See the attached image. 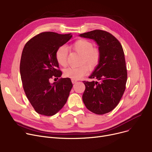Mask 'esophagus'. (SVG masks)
<instances>
[{
	"label": "esophagus",
	"mask_w": 152,
	"mask_h": 152,
	"mask_svg": "<svg viewBox=\"0 0 152 152\" xmlns=\"http://www.w3.org/2000/svg\"><path fill=\"white\" fill-rule=\"evenodd\" d=\"M71 81H72V83H73V84H75V83H77V81L75 80V79H71Z\"/></svg>",
	"instance_id": "obj_1"
}]
</instances>
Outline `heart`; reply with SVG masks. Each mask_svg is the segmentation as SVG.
Here are the masks:
<instances>
[{"mask_svg":"<svg viewBox=\"0 0 152 152\" xmlns=\"http://www.w3.org/2000/svg\"><path fill=\"white\" fill-rule=\"evenodd\" d=\"M75 51L81 55V63L86 64L91 69L96 68L100 60V52L97 48L94 47L92 42L87 39L77 40L71 45ZM68 50L65 45L60 46L55 53V58L59 65L66 66ZM88 73V68L83 65L77 67H69L64 70V76L72 79H79Z\"/></svg>","mask_w":152,"mask_h":152,"instance_id":"1","label":"heart"}]
</instances>
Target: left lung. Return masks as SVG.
Segmentation results:
<instances>
[{"label":"left lung","instance_id":"left-lung-1","mask_svg":"<svg viewBox=\"0 0 152 152\" xmlns=\"http://www.w3.org/2000/svg\"><path fill=\"white\" fill-rule=\"evenodd\" d=\"M79 36L94 39L100 52L99 65L89 77L97 81H83L86 86L83 102L94 113H107L118 105L126 89L127 73L123 47L105 31L95 29Z\"/></svg>","mask_w":152,"mask_h":152}]
</instances>
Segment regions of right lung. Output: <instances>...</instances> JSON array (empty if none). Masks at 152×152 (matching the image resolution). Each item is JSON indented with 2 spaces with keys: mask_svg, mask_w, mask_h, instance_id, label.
<instances>
[{
  "mask_svg": "<svg viewBox=\"0 0 152 152\" xmlns=\"http://www.w3.org/2000/svg\"><path fill=\"white\" fill-rule=\"evenodd\" d=\"M71 37V34L43 32L31 38L24 47L20 66L23 89L40 115H54L68 100L73 87L71 79L61 77L53 84L50 80L62 75L55 53Z\"/></svg>",
  "mask_w": 152,
  "mask_h": 152,
  "instance_id": "obj_1",
  "label": "right lung"
}]
</instances>
